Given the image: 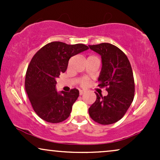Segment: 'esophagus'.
<instances>
[{
	"label": "esophagus",
	"mask_w": 160,
	"mask_h": 160,
	"mask_svg": "<svg viewBox=\"0 0 160 160\" xmlns=\"http://www.w3.org/2000/svg\"><path fill=\"white\" fill-rule=\"evenodd\" d=\"M85 92H86L85 90H80V95H83Z\"/></svg>",
	"instance_id": "esophagus-1"
}]
</instances>
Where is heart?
<instances>
[{
    "instance_id": "b5f03b06",
    "label": "heart",
    "mask_w": 160,
    "mask_h": 160,
    "mask_svg": "<svg viewBox=\"0 0 160 160\" xmlns=\"http://www.w3.org/2000/svg\"><path fill=\"white\" fill-rule=\"evenodd\" d=\"M80 83H81L82 86H86V84H87V80H85V79H82L81 82H80Z\"/></svg>"
}]
</instances>
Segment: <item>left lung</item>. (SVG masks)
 Returning a JSON list of instances; mask_svg holds the SVG:
<instances>
[{
    "mask_svg": "<svg viewBox=\"0 0 160 160\" xmlns=\"http://www.w3.org/2000/svg\"><path fill=\"white\" fill-rule=\"evenodd\" d=\"M102 57L98 86L106 87L108 95L96 93V100L89 108V116L102 125L117 122L131 105L135 95L133 72L127 56L116 46L108 43L89 45Z\"/></svg>",
    "mask_w": 160,
    "mask_h": 160,
    "instance_id": "left-lung-1",
    "label": "left lung"
}]
</instances>
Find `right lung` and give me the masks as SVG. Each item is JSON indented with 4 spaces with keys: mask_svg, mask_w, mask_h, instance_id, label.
<instances>
[{
    "mask_svg": "<svg viewBox=\"0 0 160 160\" xmlns=\"http://www.w3.org/2000/svg\"><path fill=\"white\" fill-rule=\"evenodd\" d=\"M87 46L51 42L33 56L25 75V87L33 109L42 120L52 123L65 120L79 96V90L56 91V79L65 73L70 58L87 50Z\"/></svg>",
    "mask_w": 160,
    "mask_h": 160,
    "instance_id": "add662e5",
    "label": "right lung"
}]
</instances>
